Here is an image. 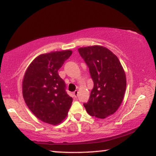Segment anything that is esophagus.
<instances>
[{
    "mask_svg": "<svg viewBox=\"0 0 156 156\" xmlns=\"http://www.w3.org/2000/svg\"><path fill=\"white\" fill-rule=\"evenodd\" d=\"M73 94H74L75 97H76H76L78 96V90H76V91H75L74 92H73Z\"/></svg>",
    "mask_w": 156,
    "mask_h": 156,
    "instance_id": "obj_1",
    "label": "esophagus"
}]
</instances>
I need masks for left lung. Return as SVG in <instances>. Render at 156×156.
<instances>
[{"label": "left lung", "instance_id": "obj_1", "mask_svg": "<svg viewBox=\"0 0 156 156\" xmlns=\"http://www.w3.org/2000/svg\"><path fill=\"white\" fill-rule=\"evenodd\" d=\"M78 50L94 82L89 101L83 105L89 115L104 119L116 112L122 102L126 89L125 71L108 48L94 45Z\"/></svg>", "mask_w": 156, "mask_h": 156}]
</instances>
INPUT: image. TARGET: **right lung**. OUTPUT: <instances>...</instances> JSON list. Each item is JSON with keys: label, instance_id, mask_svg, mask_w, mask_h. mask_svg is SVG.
<instances>
[{"label": "right lung", "instance_id": "1", "mask_svg": "<svg viewBox=\"0 0 156 156\" xmlns=\"http://www.w3.org/2000/svg\"><path fill=\"white\" fill-rule=\"evenodd\" d=\"M73 52L55 51L37 56L28 66L23 80V95L27 106L40 120L58 125L65 119L73 102L66 84L58 76Z\"/></svg>", "mask_w": 156, "mask_h": 156}]
</instances>
